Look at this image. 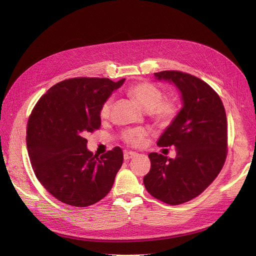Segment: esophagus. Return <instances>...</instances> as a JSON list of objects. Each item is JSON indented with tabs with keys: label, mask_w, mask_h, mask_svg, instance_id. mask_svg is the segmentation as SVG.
I'll use <instances>...</instances> for the list:
<instances>
[{
	"label": "esophagus",
	"mask_w": 256,
	"mask_h": 256,
	"mask_svg": "<svg viewBox=\"0 0 256 256\" xmlns=\"http://www.w3.org/2000/svg\"><path fill=\"white\" fill-rule=\"evenodd\" d=\"M137 156V152H126L124 154V158L126 160H130L132 158H135Z\"/></svg>",
	"instance_id": "34e87169"
}]
</instances>
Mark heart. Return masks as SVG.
Instances as JSON below:
<instances>
[{
  "mask_svg": "<svg viewBox=\"0 0 256 256\" xmlns=\"http://www.w3.org/2000/svg\"><path fill=\"white\" fill-rule=\"evenodd\" d=\"M128 96L135 100L144 111L152 118L162 124H169L176 118L178 108L176 102L171 100H163V92L156 86L150 83H138L128 89ZM113 104V98H106L100 110L102 119L109 118ZM147 130L142 128H128L121 134L122 140L132 146L142 144Z\"/></svg>",
  "mask_w": 256,
  "mask_h": 256,
  "instance_id": "1",
  "label": "heart"
}]
</instances>
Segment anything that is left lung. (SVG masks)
<instances>
[{"instance_id": "obj_1", "label": "left lung", "mask_w": 256, "mask_h": 256, "mask_svg": "<svg viewBox=\"0 0 256 256\" xmlns=\"http://www.w3.org/2000/svg\"><path fill=\"white\" fill-rule=\"evenodd\" d=\"M154 76L176 86L182 106L156 143L176 147V158L150 154L152 167L143 182L152 196L176 206L200 195L220 173L227 156L226 113L217 92L202 80L176 70Z\"/></svg>"}]
</instances>
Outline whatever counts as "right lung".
I'll return each mask as SVG.
<instances>
[{
  "label": "right lung",
  "instance_id": "1",
  "mask_svg": "<svg viewBox=\"0 0 256 256\" xmlns=\"http://www.w3.org/2000/svg\"><path fill=\"white\" fill-rule=\"evenodd\" d=\"M126 78H74L39 98L26 126V148L37 180L61 202L85 208L112 189L124 152L116 146L100 158L87 148V132L102 124L100 110Z\"/></svg>",
  "mask_w": 256,
  "mask_h": 256
}]
</instances>
